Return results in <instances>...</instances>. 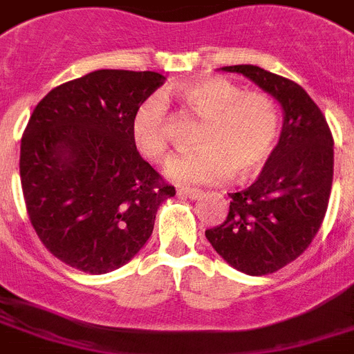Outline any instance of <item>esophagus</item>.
<instances>
[{
	"instance_id": "1",
	"label": "esophagus",
	"mask_w": 354,
	"mask_h": 354,
	"mask_svg": "<svg viewBox=\"0 0 354 354\" xmlns=\"http://www.w3.org/2000/svg\"><path fill=\"white\" fill-rule=\"evenodd\" d=\"M178 194L183 198H189V200H198V198L203 196V192L200 189H187V187H180Z\"/></svg>"
}]
</instances>
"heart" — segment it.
Returning <instances> with one entry per match:
<instances>
[{
    "instance_id": "1",
    "label": "heart",
    "mask_w": 354,
    "mask_h": 354,
    "mask_svg": "<svg viewBox=\"0 0 354 354\" xmlns=\"http://www.w3.org/2000/svg\"><path fill=\"white\" fill-rule=\"evenodd\" d=\"M176 96L192 116L202 120L196 151L172 160L167 174L180 183H220L232 176L247 182L261 171L274 151L281 131V114L269 94L243 93L225 77L182 83ZM136 149L151 162L171 154L169 105L160 94L138 105L131 120Z\"/></svg>"
}]
</instances>
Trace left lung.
Wrapping results in <instances>:
<instances>
[{
  "label": "left lung",
  "mask_w": 354,
  "mask_h": 354,
  "mask_svg": "<svg viewBox=\"0 0 354 354\" xmlns=\"http://www.w3.org/2000/svg\"><path fill=\"white\" fill-rule=\"evenodd\" d=\"M249 77L283 109L280 140L251 187L232 192L225 222L207 229L214 251L238 271L263 277L306 251L317 236L333 185V134L311 96L257 65L222 67Z\"/></svg>",
  "instance_id": "8db88e82"
}]
</instances>
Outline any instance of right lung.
I'll list each match as a JSON object with an SVG mask.
<instances>
[{"mask_svg":"<svg viewBox=\"0 0 354 354\" xmlns=\"http://www.w3.org/2000/svg\"><path fill=\"white\" fill-rule=\"evenodd\" d=\"M165 77L94 71L53 88L21 138L19 176L28 220L57 260L103 274L125 266L174 196L131 136L134 111Z\"/></svg>","mask_w":354,"mask_h":354,"instance_id":"add662e5","label":"right lung"}]
</instances>
